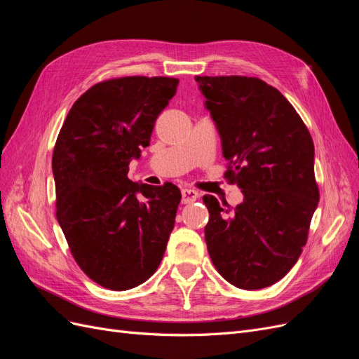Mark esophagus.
<instances>
[{
  "instance_id": "1",
  "label": "esophagus",
  "mask_w": 359,
  "mask_h": 359,
  "mask_svg": "<svg viewBox=\"0 0 359 359\" xmlns=\"http://www.w3.org/2000/svg\"><path fill=\"white\" fill-rule=\"evenodd\" d=\"M181 194H182V203H191L199 198V193L193 189H184Z\"/></svg>"
}]
</instances>
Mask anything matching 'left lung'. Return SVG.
Wrapping results in <instances>:
<instances>
[{
	"instance_id": "8db88e82",
	"label": "left lung",
	"mask_w": 359,
	"mask_h": 359,
	"mask_svg": "<svg viewBox=\"0 0 359 359\" xmlns=\"http://www.w3.org/2000/svg\"><path fill=\"white\" fill-rule=\"evenodd\" d=\"M194 79L222 137L224 178L244 194L233 210L203 196L210 257L231 285L268 287L289 273L307 243L319 202L313 139L295 107L262 79Z\"/></svg>"
}]
</instances>
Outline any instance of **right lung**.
I'll use <instances>...</instances> for the list:
<instances>
[{
  "label": "right lung",
  "instance_id": "add662e5",
  "mask_svg": "<svg viewBox=\"0 0 359 359\" xmlns=\"http://www.w3.org/2000/svg\"><path fill=\"white\" fill-rule=\"evenodd\" d=\"M175 78L127 76L93 85L74 102L52 156L57 219L83 273L111 290L142 285L158 268L181 191L128 180Z\"/></svg>",
  "mask_w": 359,
  "mask_h": 359
}]
</instances>
